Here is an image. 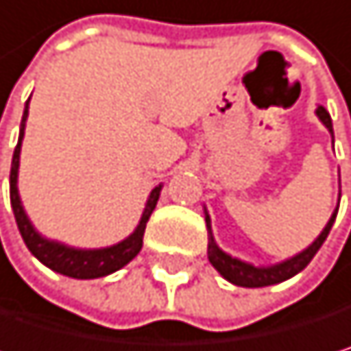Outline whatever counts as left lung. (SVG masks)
<instances>
[{"mask_svg":"<svg viewBox=\"0 0 351 351\" xmlns=\"http://www.w3.org/2000/svg\"><path fill=\"white\" fill-rule=\"evenodd\" d=\"M316 115L320 122L328 128L330 136H332V122H330V115L324 107H318L316 109ZM341 195V193H339ZM339 208V206H337ZM337 208L332 213V217L328 219L326 227L322 229V234L309 244L305 250H301L299 254H295V257L282 261V263H276V265H267V267H257L252 263H246V261H240L236 257H232V254H227L225 250H221L215 242V236H213V229H210V217L208 213L206 215V227H208V261L213 263V267L227 280L232 282V285L236 287H244V289H261V287H271V285H278V282H285L293 276H297L301 269L307 267V263L314 259V254L320 250V246L324 244L330 227L335 223V217H337Z\"/></svg>","mask_w":351,"mask_h":351,"instance_id":"8db88e82","label":"left lung"}]
</instances>
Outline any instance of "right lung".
<instances>
[{"instance_id":"add662e5","label":"right lung","mask_w":351,"mask_h":351,"mask_svg":"<svg viewBox=\"0 0 351 351\" xmlns=\"http://www.w3.org/2000/svg\"><path fill=\"white\" fill-rule=\"evenodd\" d=\"M27 117H29V101L25 105L19 145L14 149V156H12V168H10V202H12V210H14L19 232H21L27 248L31 250V254L35 259H39L52 271L69 276V278H77V280H94V278H103V276H109L117 269H122L124 265H128L136 257L143 248L145 227H147V221H149V217L158 204V199H160L162 185L152 189L149 197H147L143 217H141L134 232L126 240L117 242L113 246H107V248H73V246H66L62 242L44 238L33 227V223L29 221V217L23 208L21 195H19V187H16L19 164H21V145H23V136H25Z\"/></svg>"}]
</instances>
